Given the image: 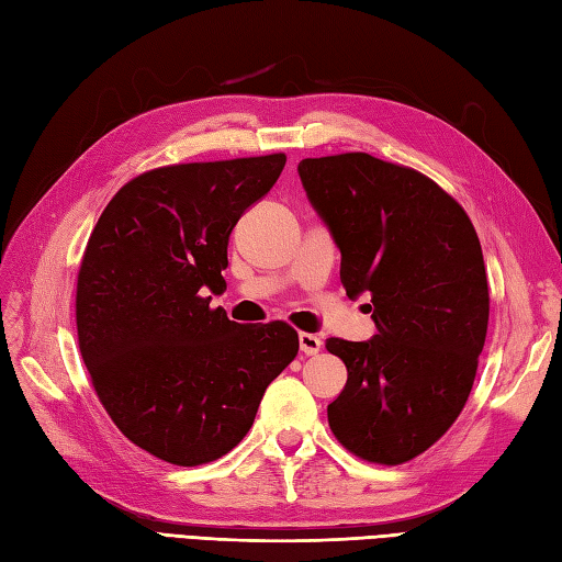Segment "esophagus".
Listing matches in <instances>:
<instances>
[{"instance_id":"esophagus-1","label":"esophagus","mask_w":562,"mask_h":562,"mask_svg":"<svg viewBox=\"0 0 562 562\" xmlns=\"http://www.w3.org/2000/svg\"><path fill=\"white\" fill-rule=\"evenodd\" d=\"M321 347H323V339L318 335H311V333H301L299 335V349H301V353L315 356V353L321 351Z\"/></svg>"}]
</instances>
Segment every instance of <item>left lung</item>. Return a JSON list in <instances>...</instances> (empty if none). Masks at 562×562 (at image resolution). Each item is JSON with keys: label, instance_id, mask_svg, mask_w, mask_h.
I'll use <instances>...</instances> for the list:
<instances>
[{"label": "left lung", "instance_id": "1", "mask_svg": "<svg viewBox=\"0 0 562 562\" xmlns=\"http://www.w3.org/2000/svg\"><path fill=\"white\" fill-rule=\"evenodd\" d=\"M299 176L341 251L349 296L370 292L378 335L333 337L347 386L329 429L353 456L401 465L439 441L470 396L488 325L480 237L423 172L366 151L304 158Z\"/></svg>", "mask_w": 562, "mask_h": 562}]
</instances>
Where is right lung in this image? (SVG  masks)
<instances>
[{"label":"right lung","instance_id":"obj_1","mask_svg":"<svg viewBox=\"0 0 562 562\" xmlns=\"http://www.w3.org/2000/svg\"><path fill=\"white\" fill-rule=\"evenodd\" d=\"M284 161L268 154L142 172L113 194L85 247L82 361L111 420L166 463L194 468L233 451L296 358L294 327L239 325L209 296L225 290L229 233Z\"/></svg>","mask_w":562,"mask_h":562}]
</instances>
